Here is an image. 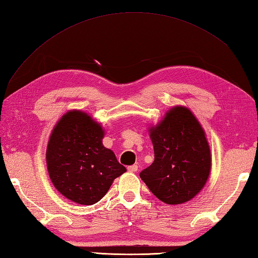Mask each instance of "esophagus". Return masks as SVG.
Segmentation results:
<instances>
[{"label":"esophagus","mask_w":258,"mask_h":258,"mask_svg":"<svg viewBox=\"0 0 258 258\" xmlns=\"http://www.w3.org/2000/svg\"><path fill=\"white\" fill-rule=\"evenodd\" d=\"M127 169H128V172H132V173H134V172H138L139 166H138V165H132V166H128V167H127Z\"/></svg>","instance_id":"obj_1"}]
</instances>
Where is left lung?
I'll use <instances>...</instances> for the list:
<instances>
[{
	"label": "left lung",
	"instance_id": "1",
	"mask_svg": "<svg viewBox=\"0 0 258 258\" xmlns=\"http://www.w3.org/2000/svg\"><path fill=\"white\" fill-rule=\"evenodd\" d=\"M149 132L155 158L140 177L165 204L178 205L194 199L212 168L210 144L199 119L189 108L173 106Z\"/></svg>",
	"mask_w": 258,
	"mask_h": 258
}]
</instances>
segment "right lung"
<instances>
[{"instance_id": "add662e5", "label": "right lung", "mask_w": 258, "mask_h": 258, "mask_svg": "<svg viewBox=\"0 0 258 258\" xmlns=\"http://www.w3.org/2000/svg\"><path fill=\"white\" fill-rule=\"evenodd\" d=\"M104 135L101 123L91 115L71 109L58 119L48 139V175L54 187L76 204H95L113 180L126 172L114 152L103 145Z\"/></svg>"}]
</instances>
